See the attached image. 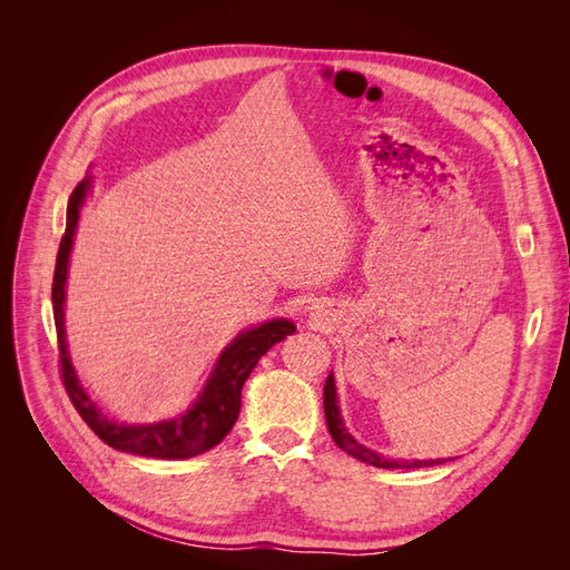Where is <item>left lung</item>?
Segmentation results:
<instances>
[{"label":"left lung","mask_w":570,"mask_h":570,"mask_svg":"<svg viewBox=\"0 0 570 570\" xmlns=\"http://www.w3.org/2000/svg\"><path fill=\"white\" fill-rule=\"evenodd\" d=\"M323 409H325V423H327V433L333 435L335 444L342 452H347L350 456L364 461L368 465H375V469H425V465H438L444 463L446 459H416V461H404V459H390L385 454H377L368 446L354 440V435L344 425L340 416V404H337V387H335V377L333 373L325 377L323 385Z\"/></svg>","instance_id":"obj_1"}]
</instances>
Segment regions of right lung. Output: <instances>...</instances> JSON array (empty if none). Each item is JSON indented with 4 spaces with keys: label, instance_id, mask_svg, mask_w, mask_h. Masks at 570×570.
<instances>
[{
    "label": "right lung",
    "instance_id": "add662e5",
    "mask_svg": "<svg viewBox=\"0 0 570 570\" xmlns=\"http://www.w3.org/2000/svg\"><path fill=\"white\" fill-rule=\"evenodd\" d=\"M92 176L85 178L68 199L66 209V233L61 237L55 283H51V304H55V323L59 337V356H61V375L68 400L73 402L80 419L88 423L99 440H105L109 446L126 454L149 456V459H193L214 446L230 433V428L237 421L239 404H243V385L254 371L256 361L262 358L275 342L285 340L297 331L295 323L287 318H271L262 325L247 327L237 333V337L223 350L216 358L214 371L206 377V383L197 400L189 404L185 413H178L174 419L157 421V423H120L114 421L109 413L101 411L90 394L78 381V373L71 364L68 354L66 327H63V304H66V278H68V262H71L73 237L80 220V212L85 199L90 195Z\"/></svg>",
    "mask_w": 570,
    "mask_h": 570
}]
</instances>
